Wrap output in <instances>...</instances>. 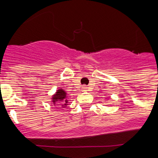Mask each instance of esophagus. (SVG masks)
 I'll return each mask as SVG.
<instances>
[{
  "instance_id": "34e87169",
  "label": "esophagus",
  "mask_w": 158,
  "mask_h": 158,
  "mask_svg": "<svg viewBox=\"0 0 158 158\" xmlns=\"http://www.w3.org/2000/svg\"><path fill=\"white\" fill-rule=\"evenodd\" d=\"M87 87H86V85H83V86H82V92H85V91H87Z\"/></svg>"
}]
</instances>
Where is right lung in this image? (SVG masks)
<instances>
[{
	"label": "right lung",
	"instance_id": "right-lung-1",
	"mask_svg": "<svg viewBox=\"0 0 158 158\" xmlns=\"http://www.w3.org/2000/svg\"><path fill=\"white\" fill-rule=\"evenodd\" d=\"M66 98H67V93L63 89H58L57 92L52 95V102L54 105L56 102L62 103V104H60L62 106V107L65 108L68 105V101L66 99Z\"/></svg>",
	"mask_w": 158,
	"mask_h": 158
}]
</instances>
